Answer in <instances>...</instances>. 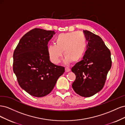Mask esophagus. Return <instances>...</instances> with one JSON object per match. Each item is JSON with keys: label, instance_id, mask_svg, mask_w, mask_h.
<instances>
[{"label": "esophagus", "instance_id": "34e87169", "mask_svg": "<svg viewBox=\"0 0 125 125\" xmlns=\"http://www.w3.org/2000/svg\"><path fill=\"white\" fill-rule=\"evenodd\" d=\"M65 71H66V73H68V72H69V71H70V68L68 67H66L65 68Z\"/></svg>", "mask_w": 125, "mask_h": 125}]
</instances>
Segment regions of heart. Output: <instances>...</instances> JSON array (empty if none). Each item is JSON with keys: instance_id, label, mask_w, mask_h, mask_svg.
<instances>
[{"instance_id": "b5f03b06", "label": "heart", "mask_w": 125, "mask_h": 125, "mask_svg": "<svg viewBox=\"0 0 125 125\" xmlns=\"http://www.w3.org/2000/svg\"><path fill=\"white\" fill-rule=\"evenodd\" d=\"M55 41L56 44L49 45L47 48L49 57L54 63L57 64L60 62L63 51L66 56L65 63H69L71 60L78 61L84 54L86 42L84 35L81 32L61 33L56 37Z\"/></svg>"}]
</instances>
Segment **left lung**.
<instances>
[{"label":"left lung","instance_id":"1","mask_svg":"<svg viewBox=\"0 0 125 125\" xmlns=\"http://www.w3.org/2000/svg\"><path fill=\"white\" fill-rule=\"evenodd\" d=\"M88 42L83 59L72 67L76 78L72 86L75 93L90 97L103 89L112 66L111 52L101 37L84 30Z\"/></svg>","mask_w":125,"mask_h":125}]
</instances>
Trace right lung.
I'll use <instances>...</instances> for the list:
<instances>
[{
	"instance_id": "right-lung-1",
	"label": "right lung",
	"mask_w": 125,
	"mask_h": 125,
	"mask_svg": "<svg viewBox=\"0 0 125 125\" xmlns=\"http://www.w3.org/2000/svg\"><path fill=\"white\" fill-rule=\"evenodd\" d=\"M54 31L35 28L20 40L13 55V70L18 83L32 96L47 95L53 89L65 68L57 66L50 60L48 43Z\"/></svg>"
}]
</instances>
